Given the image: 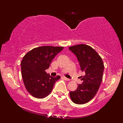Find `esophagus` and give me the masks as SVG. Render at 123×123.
I'll return each mask as SVG.
<instances>
[{
    "mask_svg": "<svg viewBox=\"0 0 123 123\" xmlns=\"http://www.w3.org/2000/svg\"><path fill=\"white\" fill-rule=\"evenodd\" d=\"M63 78L64 79V80H70L69 78H67V77H63Z\"/></svg>",
    "mask_w": 123,
    "mask_h": 123,
    "instance_id": "1",
    "label": "esophagus"
}]
</instances>
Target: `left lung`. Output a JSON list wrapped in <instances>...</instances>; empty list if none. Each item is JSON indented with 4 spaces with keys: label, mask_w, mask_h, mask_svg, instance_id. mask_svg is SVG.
<instances>
[{
    "label": "left lung",
    "mask_w": 123,
    "mask_h": 123,
    "mask_svg": "<svg viewBox=\"0 0 123 123\" xmlns=\"http://www.w3.org/2000/svg\"><path fill=\"white\" fill-rule=\"evenodd\" d=\"M77 56L80 70L85 75L81 77L82 83L77 90L69 92L72 101L84 104L91 100L98 91L102 80L104 65L102 58L90 46L80 44L69 48Z\"/></svg>",
    "instance_id": "obj_1"
}]
</instances>
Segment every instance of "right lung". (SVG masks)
<instances>
[{"label":"right lung","instance_id":"1","mask_svg":"<svg viewBox=\"0 0 123 123\" xmlns=\"http://www.w3.org/2000/svg\"><path fill=\"white\" fill-rule=\"evenodd\" d=\"M63 47L43 46L33 49L23 56L21 63L23 81L27 91L37 98H43L53 90L60 77L50 76L45 70Z\"/></svg>","mask_w":123,"mask_h":123}]
</instances>
